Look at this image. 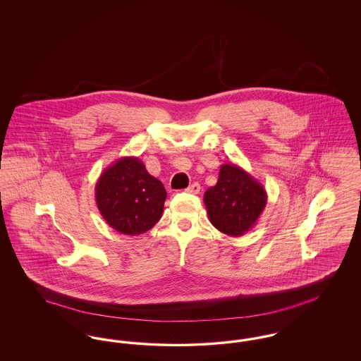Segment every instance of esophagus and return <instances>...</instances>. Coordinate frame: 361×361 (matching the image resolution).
I'll return each instance as SVG.
<instances>
[{"label":"esophagus","instance_id":"1","mask_svg":"<svg viewBox=\"0 0 361 361\" xmlns=\"http://www.w3.org/2000/svg\"><path fill=\"white\" fill-rule=\"evenodd\" d=\"M187 192L196 195V193H199V192H200V185H199L197 183H193V184H190L188 188H187Z\"/></svg>","mask_w":361,"mask_h":361}]
</instances>
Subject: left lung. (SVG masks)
<instances>
[{
    "instance_id": "obj_1",
    "label": "left lung",
    "mask_w": 361,
    "mask_h": 361,
    "mask_svg": "<svg viewBox=\"0 0 361 361\" xmlns=\"http://www.w3.org/2000/svg\"><path fill=\"white\" fill-rule=\"evenodd\" d=\"M267 200L261 183L235 164H224L216 185L204 193L209 222L230 237H240L252 230Z\"/></svg>"
}]
</instances>
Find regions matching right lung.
I'll return each instance as SVG.
<instances>
[{
    "label": "right lung",
    "instance_id": "add662e5",
    "mask_svg": "<svg viewBox=\"0 0 361 361\" xmlns=\"http://www.w3.org/2000/svg\"><path fill=\"white\" fill-rule=\"evenodd\" d=\"M96 204L114 230L124 235L149 231L164 212L166 190L137 157H121L99 177Z\"/></svg>",
    "mask_w": 361,
    "mask_h": 361
}]
</instances>
